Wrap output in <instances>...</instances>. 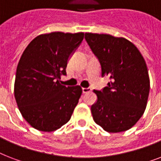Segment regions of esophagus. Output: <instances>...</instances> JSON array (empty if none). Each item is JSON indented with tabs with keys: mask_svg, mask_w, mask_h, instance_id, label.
I'll return each instance as SVG.
<instances>
[{
	"mask_svg": "<svg viewBox=\"0 0 161 161\" xmlns=\"http://www.w3.org/2000/svg\"><path fill=\"white\" fill-rule=\"evenodd\" d=\"M82 90H83V93H88V92H91V88H82Z\"/></svg>",
	"mask_w": 161,
	"mask_h": 161,
	"instance_id": "obj_1",
	"label": "esophagus"
}]
</instances>
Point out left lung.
<instances>
[{
	"instance_id": "1",
	"label": "left lung",
	"mask_w": 161,
	"mask_h": 161,
	"mask_svg": "<svg viewBox=\"0 0 161 161\" xmlns=\"http://www.w3.org/2000/svg\"><path fill=\"white\" fill-rule=\"evenodd\" d=\"M85 39L109 83L91 107L94 122L108 133L126 131L145 112L150 93L145 61L130 41L109 34L86 32Z\"/></svg>"
}]
</instances>
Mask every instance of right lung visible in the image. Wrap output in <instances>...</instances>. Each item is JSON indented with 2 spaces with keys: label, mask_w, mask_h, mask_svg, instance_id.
<instances>
[{
  "label": "right lung",
  "mask_w": 161,
  "mask_h": 161,
  "mask_svg": "<svg viewBox=\"0 0 161 161\" xmlns=\"http://www.w3.org/2000/svg\"><path fill=\"white\" fill-rule=\"evenodd\" d=\"M83 32L41 34L24 50L16 68L14 95L22 117L31 127L53 132L69 121L79 98V85L66 87L68 60L83 39Z\"/></svg>",
  "instance_id": "obj_1"
}]
</instances>
